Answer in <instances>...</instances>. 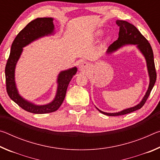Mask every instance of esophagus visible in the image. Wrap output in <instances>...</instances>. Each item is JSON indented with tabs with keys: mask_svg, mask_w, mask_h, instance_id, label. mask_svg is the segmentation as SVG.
<instances>
[{
	"mask_svg": "<svg viewBox=\"0 0 160 160\" xmlns=\"http://www.w3.org/2000/svg\"><path fill=\"white\" fill-rule=\"evenodd\" d=\"M90 64L87 62H84V63H82V64L80 65V70H88V68H90Z\"/></svg>",
	"mask_w": 160,
	"mask_h": 160,
	"instance_id": "34e87169",
	"label": "esophagus"
}]
</instances>
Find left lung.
I'll use <instances>...</instances> for the list:
<instances>
[{"label": "left lung", "instance_id": "1", "mask_svg": "<svg viewBox=\"0 0 160 160\" xmlns=\"http://www.w3.org/2000/svg\"><path fill=\"white\" fill-rule=\"evenodd\" d=\"M116 24L119 27L118 38L116 41L113 42L109 46L107 52L112 53L113 51H116L118 48H121L126 44H136L138 48L141 51L146 59L148 73L149 76H150V85H149L148 90L145 97H143L142 100L140 102V104L136 105V106L129 108V109H124L117 113H106L97 109L103 114L110 116L125 115L142 108L146 101H147L157 79V72L155 70V62H154L153 51L150 43L146 39V38L140 33L138 29L132 24L124 20H117Z\"/></svg>", "mask_w": 160, "mask_h": 160}]
</instances>
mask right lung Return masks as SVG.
I'll return each mask as SVG.
<instances>
[{
  "instance_id": "1",
  "label": "right lung",
  "mask_w": 160,
  "mask_h": 160,
  "mask_svg": "<svg viewBox=\"0 0 160 160\" xmlns=\"http://www.w3.org/2000/svg\"><path fill=\"white\" fill-rule=\"evenodd\" d=\"M54 29L53 18H40L31 21L19 32L13 41L9 58L5 66V81L8 94L12 101L27 112L33 113H47L56 112L63 103L68 84L77 72V68L60 72L58 77V89L55 99L46 105L38 106L26 101L20 96L15 82V68L22 48L45 35L51 34Z\"/></svg>"
}]
</instances>
